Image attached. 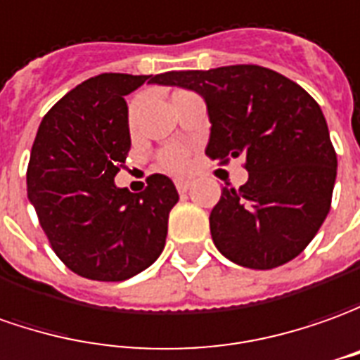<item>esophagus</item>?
I'll list each match as a JSON object with an SVG mask.
<instances>
[{
    "mask_svg": "<svg viewBox=\"0 0 360 360\" xmlns=\"http://www.w3.org/2000/svg\"><path fill=\"white\" fill-rule=\"evenodd\" d=\"M175 187L179 193H185V191L191 189V181L189 179H177L175 181Z\"/></svg>",
    "mask_w": 360,
    "mask_h": 360,
    "instance_id": "obj_1",
    "label": "esophagus"
}]
</instances>
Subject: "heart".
I'll return each instance as SVG.
<instances>
[{"instance_id":"b5f03b06","label":"heart","mask_w":360,"mask_h":360,"mask_svg":"<svg viewBox=\"0 0 360 360\" xmlns=\"http://www.w3.org/2000/svg\"><path fill=\"white\" fill-rule=\"evenodd\" d=\"M191 151L187 146H181V143H173L163 148L158 153V163H160L161 169L169 171V173H183L189 167Z\"/></svg>"}]
</instances>
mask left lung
Returning a JSON list of instances; mask_svg holds the SVG:
<instances>
[{
  "instance_id": "1",
  "label": "left lung",
  "mask_w": 360,
  "mask_h": 360,
  "mask_svg": "<svg viewBox=\"0 0 360 360\" xmlns=\"http://www.w3.org/2000/svg\"><path fill=\"white\" fill-rule=\"evenodd\" d=\"M161 84L207 102V155L221 165L244 158L248 181L222 187L211 211L214 246L238 266L272 270L314 240L331 209L337 153L319 104L272 68L231 65L171 70Z\"/></svg>"
}]
</instances>
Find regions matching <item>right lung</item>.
<instances>
[{
    "label": "right lung",
    "mask_w": 360,
    "mask_h": 360,
    "mask_svg": "<svg viewBox=\"0 0 360 360\" xmlns=\"http://www.w3.org/2000/svg\"><path fill=\"white\" fill-rule=\"evenodd\" d=\"M163 75L104 72L72 88L45 114L27 167V197L60 262L82 278L122 282L160 258L173 181L149 175L139 193L114 177L131 148L124 96Z\"/></svg>",
    "instance_id": "obj_1"
}]
</instances>
